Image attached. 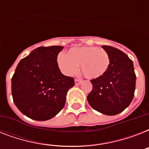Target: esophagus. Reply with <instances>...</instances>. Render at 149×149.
<instances>
[{
    "label": "esophagus",
    "mask_w": 149,
    "mask_h": 149,
    "mask_svg": "<svg viewBox=\"0 0 149 149\" xmlns=\"http://www.w3.org/2000/svg\"><path fill=\"white\" fill-rule=\"evenodd\" d=\"M82 83H83V81H82L81 79H75V85H76V86H79V85H80Z\"/></svg>",
    "instance_id": "esophagus-1"
}]
</instances>
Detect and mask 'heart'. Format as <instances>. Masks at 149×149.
Returning <instances> with one entry per match:
<instances>
[{
    "label": "heart",
    "instance_id": "heart-1",
    "mask_svg": "<svg viewBox=\"0 0 149 149\" xmlns=\"http://www.w3.org/2000/svg\"><path fill=\"white\" fill-rule=\"evenodd\" d=\"M111 63L106 50L95 46H83L70 49L67 55L58 54L57 64L65 76L76 74L80 65L82 72L90 79H99L105 75Z\"/></svg>",
    "mask_w": 149,
    "mask_h": 149
}]
</instances>
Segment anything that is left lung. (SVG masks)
Instances as JSON below:
<instances>
[{
    "mask_svg": "<svg viewBox=\"0 0 149 149\" xmlns=\"http://www.w3.org/2000/svg\"><path fill=\"white\" fill-rule=\"evenodd\" d=\"M111 63L104 76L91 80L93 89L87 96L92 108L106 115H116L129 106L134 97L136 76L133 62L122 51L103 45Z\"/></svg>",
    "mask_w": 149,
    "mask_h": 149,
    "instance_id": "1",
    "label": "left lung"
}]
</instances>
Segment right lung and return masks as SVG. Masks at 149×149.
<instances>
[{"instance_id": "add662e5", "label": "right lung", "mask_w": 149, "mask_h": 149, "mask_svg": "<svg viewBox=\"0 0 149 149\" xmlns=\"http://www.w3.org/2000/svg\"><path fill=\"white\" fill-rule=\"evenodd\" d=\"M63 46L38 47L17 64L11 79L14 103L24 115L47 120L65 105L66 93L74 79L61 72L57 64Z\"/></svg>"}]
</instances>
